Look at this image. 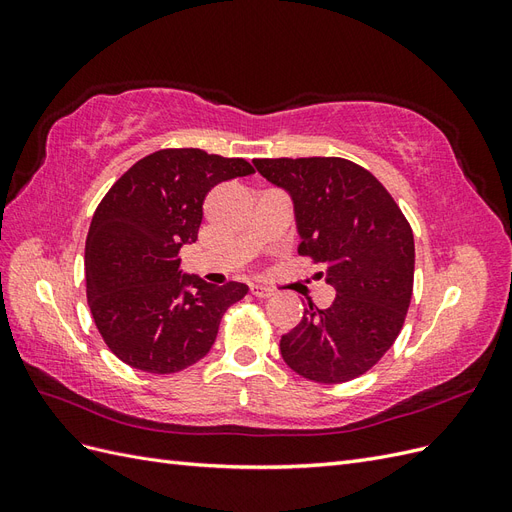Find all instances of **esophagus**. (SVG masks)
<instances>
[{
    "label": "esophagus",
    "instance_id": "34e87169",
    "mask_svg": "<svg viewBox=\"0 0 512 512\" xmlns=\"http://www.w3.org/2000/svg\"><path fill=\"white\" fill-rule=\"evenodd\" d=\"M252 294L258 299H269V297H273V290L262 288V286H252Z\"/></svg>",
    "mask_w": 512,
    "mask_h": 512
}]
</instances>
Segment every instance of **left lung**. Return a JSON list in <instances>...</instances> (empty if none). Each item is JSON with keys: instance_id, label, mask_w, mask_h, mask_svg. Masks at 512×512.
I'll return each mask as SVG.
<instances>
[{"instance_id": "obj_1", "label": "left lung", "mask_w": 512, "mask_h": 512, "mask_svg": "<svg viewBox=\"0 0 512 512\" xmlns=\"http://www.w3.org/2000/svg\"><path fill=\"white\" fill-rule=\"evenodd\" d=\"M262 177L294 200L299 254L320 265L337 294L327 309L307 301L282 335L286 365L339 384L363 376L404 327L414 288V235L395 198L367 168L344 158H258Z\"/></svg>"}]
</instances>
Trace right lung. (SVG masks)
I'll use <instances>...</instances> for the list:
<instances>
[{
  "label": "right lung",
  "instance_id": "add662e5",
  "mask_svg": "<svg viewBox=\"0 0 512 512\" xmlns=\"http://www.w3.org/2000/svg\"><path fill=\"white\" fill-rule=\"evenodd\" d=\"M252 173L243 158L160 149L100 200L85 243L87 303L119 361L147 374H175L211 350L224 312L247 286L181 275L179 250L198 239L213 185Z\"/></svg>",
  "mask_w": 512,
  "mask_h": 512
}]
</instances>
